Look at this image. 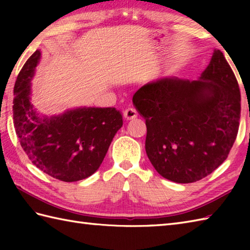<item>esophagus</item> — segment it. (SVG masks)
<instances>
[{"label": "esophagus", "mask_w": 250, "mask_h": 250, "mask_svg": "<svg viewBox=\"0 0 250 250\" xmlns=\"http://www.w3.org/2000/svg\"><path fill=\"white\" fill-rule=\"evenodd\" d=\"M124 117L126 120H132V119H135L137 117V111L134 108H125L124 111Z\"/></svg>", "instance_id": "obj_1"}]
</instances>
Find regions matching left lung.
Wrapping results in <instances>:
<instances>
[{"instance_id": "obj_1", "label": "left lung", "mask_w": 250, "mask_h": 250, "mask_svg": "<svg viewBox=\"0 0 250 250\" xmlns=\"http://www.w3.org/2000/svg\"><path fill=\"white\" fill-rule=\"evenodd\" d=\"M146 120V153L162 177L189 184L224 162L240 125L241 93L222 52L213 56L198 81L166 76L133 95Z\"/></svg>"}]
</instances>
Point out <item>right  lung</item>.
<instances>
[{"label": "right lung", "instance_id": "right-lung-1", "mask_svg": "<svg viewBox=\"0 0 250 250\" xmlns=\"http://www.w3.org/2000/svg\"><path fill=\"white\" fill-rule=\"evenodd\" d=\"M42 52L21 68L14 87V125L20 145L34 166L49 176L71 183L98 171L124 121L115 107L70 108L47 116L31 102L32 79Z\"/></svg>", "mask_w": 250, "mask_h": 250}]
</instances>
